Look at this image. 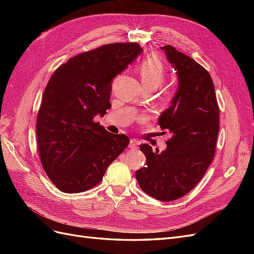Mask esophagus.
I'll use <instances>...</instances> for the list:
<instances>
[{"mask_svg":"<svg viewBox=\"0 0 254 254\" xmlns=\"http://www.w3.org/2000/svg\"><path fill=\"white\" fill-rule=\"evenodd\" d=\"M139 141H136V140H131L130 141V143H129V148L130 149H136L137 148V146H139Z\"/></svg>","mask_w":254,"mask_h":254,"instance_id":"esophagus-1","label":"esophagus"}]
</instances>
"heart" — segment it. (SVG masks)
<instances>
[{
  "instance_id": "1",
  "label": "heart",
  "mask_w": 254,
  "mask_h": 254,
  "mask_svg": "<svg viewBox=\"0 0 254 254\" xmlns=\"http://www.w3.org/2000/svg\"><path fill=\"white\" fill-rule=\"evenodd\" d=\"M141 81L146 89L156 90L166 77V68L156 56L146 58L139 66Z\"/></svg>"
}]
</instances>
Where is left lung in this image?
Masks as SVG:
<instances>
[{
  "mask_svg": "<svg viewBox=\"0 0 254 254\" xmlns=\"http://www.w3.org/2000/svg\"><path fill=\"white\" fill-rule=\"evenodd\" d=\"M178 76V90L172 106L159 118L171 134L167 147L159 152L140 145L145 167L135 178L142 190L161 201L187 195L202 179L212 163L219 131V108L214 83L205 68L172 45L161 48Z\"/></svg>",
  "mask_w": 254,
  "mask_h": 254,
  "instance_id": "1",
  "label": "left lung"
}]
</instances>
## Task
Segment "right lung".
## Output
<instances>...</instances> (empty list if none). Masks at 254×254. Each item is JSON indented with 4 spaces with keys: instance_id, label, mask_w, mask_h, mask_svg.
I'll list each match as a JSON object with an SVG mask.
<instances>
[{
    "instance_id": "right-lung-1",
    "label": "right lung",
    "mask_w": 254,
    "mask_h": 254,
    "mask_svg": "<svg viewBox=\"0 0 254 254\" xmlns=\"http://www.w3.org/2000/svg\"><path fill=\"white\" fill-rule=\"evenodd\" d=\"M143 51L135 42L105 44L68 59L53 73L37 115V145L50 180L64 193H81L103 180L129 144L94 122L108 110L111 81Z\"/></svg>"
}]
</instances>
